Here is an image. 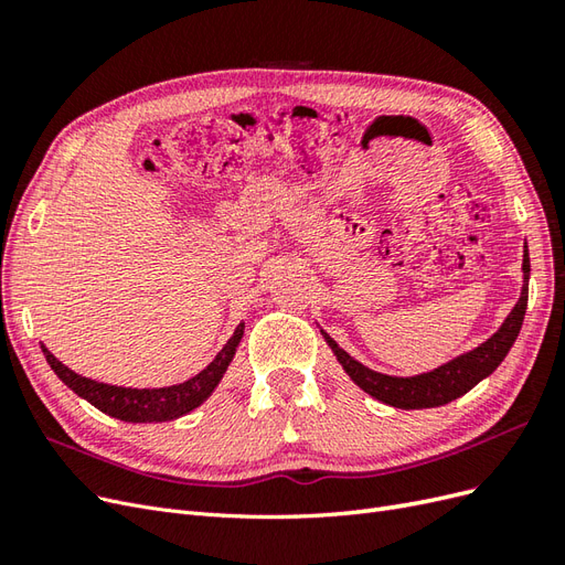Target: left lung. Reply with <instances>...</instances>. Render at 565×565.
Wrapping results in <instances>:
<instances>
[{
  "label": "left lung",
  "instance_id": "1",
  "mask_svg": "<svg viewBox=\"0 0 565 565\" xmlns=\"http://www.w3.org/2000/svg\"><path fill=\"white\" fill-rule=\"evenodd\" d=\"M527 280H530V256L527 245H523V287L521 297L514 309L504 318L500 330L490 339H486L481 347H476L467 353H461L446 365H440L431 372L415 374V377H393V374H382L358 363L337 341L324 332V341L337 355L339 365L353 380V384L361 386L372 398H377L391 407L401 409H422V407H438L446 405L459 396H465L478 382L486 380L488 374L498 370V365L504 361L509 349L514 347V341L521 332V324L527 309Z\"/></svg>",
  "mask_w": 565,
  "mask_h": 565
}]
</instances>
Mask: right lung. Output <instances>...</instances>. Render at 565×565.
<instances>
[{
  "label": "right lung",
  "mask_w": 565,
  "mask_h": 565,
  "mask_svg": "<svg viewBox=\"0 0 565 565\" xmlns=\"http://www.w3.org/2000/svg\"><path fill=\"white\" fill-rule=\"evenodd\" d=\"M245 334V322L235 328L233 337L226 341V347L216 353L214 361L198 372L188 382L162 386V388H127L113 386L104 382H94L89 377L65 367L58 358L42 344V353L46 363L58 374V380L73 388L79 398L89 401L100 413H106L115 419L131 422V424H150V422H172L191 413L212 396V391L224 380V374L237 351V344Z\"/></svg>",
  "instance_id": "1"
}]
</instances>
